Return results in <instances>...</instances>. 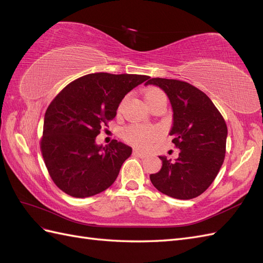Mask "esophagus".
I'll use <instances>...</instances> for the list:
<instances>
[{
	"label": "esophagus",
	"mask_w": 263,
	"mask_h": 263,
	"mask_svg": "<svg viewBox=\"0 0 263 263\" xmlns=\"http://www.w3.org/2000/svg\"><path fill=\"white\" fill-rule=\"evenodd\" d=\"M133 155L136 156V157H139V158H141V159H144V158L147 157V154H146V153H142V151H140V150H138V149H135V150L133 151Z\"/></svg>",
	"instance_id": "esophagus-1"
}]
</instances>
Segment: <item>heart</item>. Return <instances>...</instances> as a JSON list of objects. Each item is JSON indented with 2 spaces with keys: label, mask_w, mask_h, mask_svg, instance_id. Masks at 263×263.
Segmentation results:
<instances>
[{
  "label": "heart",
  "mask_w": 263,
  "mask_h": 263,
  "mask_svg": "<svg viewBox=\"0 0 263 263\" xmlns=\"http://www.w3.org/2000/svg\"><path fill=\"white\" fill-rule=\"evenodd\" d=\"M159 97H164V94L161 90L157 89V87H149L145 93L146 102H150ZM123 135H124V138L128 142H130L132 145L140 147V148H145L149 146L151 141H154L157 138L160 137L161 132L158 127H149V126L134 124L126 127Z\"/></svg>",
  "instance_id": "1"
}]
</instances>
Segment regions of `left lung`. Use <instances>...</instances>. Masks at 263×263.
<instances>
[{"instance_id":"8db88e82","label":"left lung","mask_w":263,"mask_h":263,"mask_svg":"<svg viewBox=\"0 0 263 263\" xmlns=\"http://www.w3.org/2000/svg\"><path fill=\"white\" fill-rule=\"evenodd\" d=\"M149 84L168 95L173 112L169 135L180 149L174 161L159 156L162 166L150 174V181L165 195L191 200L212 184L224 162L226 123L208 95L190 83L154 78L145 83Z\"/></svg>"}]
</instances>
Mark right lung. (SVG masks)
Segmentation results:
<instances>
[{
	"label": "right lung",
	"instance_id": "add662e5",
	"mask_svg": "<svg viewBox=\"0 0 263 263\" xmlns=\"http://www.w3.org/2000/svg\"><path fill=\"white\" fill-rule=\"evenodd\" d=\"M148 76L91 73L68 84L46 110L41 149L54 184L73 197L99 194L113 184L132 148L95 142L119 103Z\"/></svg>",
	"mask_w": 263,
	"mask_h": 263
}]
</instances>
